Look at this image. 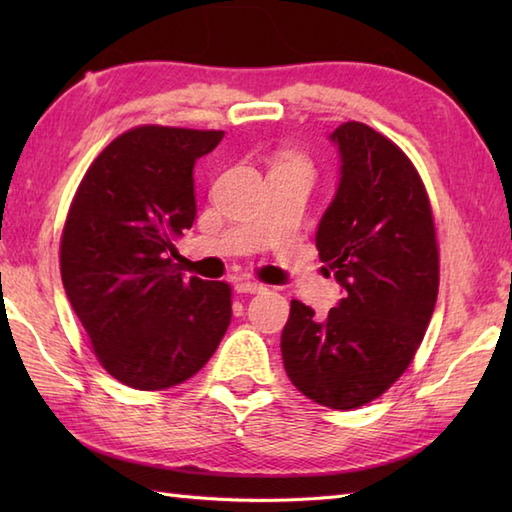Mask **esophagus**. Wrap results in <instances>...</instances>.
<instances>
[{
    "instance_id": "obj_1",
    "label": "esophagus",
    "mask_w": 512,
    "mask_h": 512,
    "mask_svg": "<svg viewBox=\"0 0 512 512\" xmlns=\"http://www.w3.org/2000/svg\"><path fill=\"white\" fill-rule=\"evenodd\" d=\"M237 292H250V295H255V292H264L266 286L264 284H257V281H250V279H239L235 284Z\"/></svg>"
}]
</instances>
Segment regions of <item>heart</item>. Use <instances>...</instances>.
Masks as SVG:
<instances>
[{
    "label": "heart",
    "instance_id": "heart-1",
    "mask_svg": "<svg viewBox=\"0 0 512 512\" xmlns=\"http://www.w3.org/2000/svg\"><path fill=\"white\" fill-rule=\"evenodd\" d=\"M286 162H299V165H306V162L299 160V158H292V160H286Z\"/></svg>",
    "mask_w": 512,
    "mask_h": 512
}]
</instances>
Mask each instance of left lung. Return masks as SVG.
Segmentation results:
<instances>
[{
	"label": "left lung",
	"instance_id": "8db88e82",
	"mask_svg": "<svg viewBox=\"0 0 512 512\" xmlns=\"http://www.w3.org/2000/svg\"><path fill=\"white\" fill-rule=\"evenodd\" d=\"M330 140L341 178L317 248L343 299L325 321L292 299L281 356L303 396L356 409L409 367L436 308L440 255L427 189L405 151L356 121L336 127Z\"/></svg>",
	"mask_w": 512,
	"mask_h": 512
}]
</instances>
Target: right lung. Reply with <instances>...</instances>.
Here are the masks:
<instances>
[{
    "instance_id": "right-lung-1",
    "label": "right lung",
    "mask_w": 512,
    "mask_h": 512,
    "mask_svg": "<svg viewBox=\"0 0 512 512\" xmlns=\"http://www.w3.org/2000/svg\"><path fill=\"white\" fill-rule=\"evenodd\" d=\"M215 129L143 125L85 171L61 235V279L99 363L156 391L198 374L231 323V286L184 279L173 239L195 220L193 165Z\"/></svg>"
}]
</instances>
